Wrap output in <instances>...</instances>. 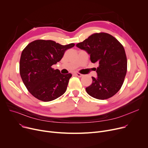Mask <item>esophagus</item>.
<instances>
[{"mask_svg":"<svg viewBox=\"0 0 148 148\" xmlns=\"http://www.w3.org/2000/svg\"><path fill=\"white\" fill-rule=\"evenodd\" d=\"M75 74L77 75V76H78V77H82L83 75V74H80V73H75Z\"/></svg>","mask_w":148,"mask_h":148,"instance_id":"obj_1","label":"esophagus"}]
</instances>
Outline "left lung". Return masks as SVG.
Masks as SVG:
<instances>
[{
	"instance_id": "left-lung-1",
	"label": "left lung",
	"mask_w": 148,
	"mask_h": 148,
	"mask_svg": "<svg viewBox=\"0 0 148 148\" xmlns=\"http://www.w3.org/2000/svg\"><path fill=\"white\" fill-rule=\"evenodd\" d=\"M76 46L90 55L92 63H98L95 68L97 77L86 88L87 93L97 99H106L121 88L127 73V61L123 45L112 36L95 33Z\"/></svg>"
}]
</instances>
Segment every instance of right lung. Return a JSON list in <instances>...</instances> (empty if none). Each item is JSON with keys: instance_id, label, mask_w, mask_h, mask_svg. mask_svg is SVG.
Here are the masks:
<instances>
[{"instance_id": "right-lung-1", "label": "right lung", "mask_w": 148, "mask_h": 148, "mask_svg": "<svg viewBox=\"0 0 148 148\" xmlns=\"http://www.w3.org/2000/svg\"><path fill=\"white\" fill-rule=\"evenodd\" d=\"M74 45L37 40L29 43L23 51L19 73L27 90L37 99L52 101L65 92L72 74H62L52 66L60 61L65 52Z\"/></svg>"}]
</instances>
